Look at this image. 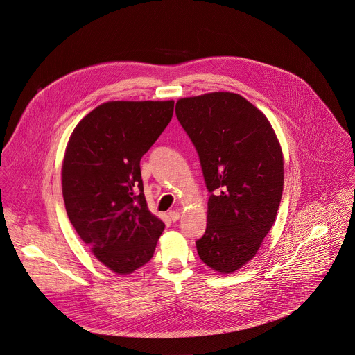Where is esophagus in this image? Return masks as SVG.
<instances>
[{"mask_svg": "<svg viewBox=\"0 0 355 355\" xmlns=\"http://www.w3.org/2000/svg\"><path fill=\"white\" fill-rule=\"evenodd\" d=\"M168 216H170V219H171L173 222H175V220H178V219H180V216H181V215H180L178 211L173 210V211H170V213H168Z\"/></svg>", "mask_w": 355, "mask_h": 355, "instance_id": "1", "label": "esophagus"}]
</instances>
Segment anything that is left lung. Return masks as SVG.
<instances>
[{"mask_svg":"<svg viewBox=\"0 0 355 355\" xmlns=\"http://www.w3.org/2000/svg\"><path fill=\"white\" fill-rule=\"evenodd\" d=\"M175 115L211 193L198 254L215 272L233 273L255 257L275 223L284 185L280 142L268 118L236 93L180 98Z\"/></svg>","mask_w":355,"mask_h":355,"instance_id":"left-lung-1","label":"left lung"}]
</instances>
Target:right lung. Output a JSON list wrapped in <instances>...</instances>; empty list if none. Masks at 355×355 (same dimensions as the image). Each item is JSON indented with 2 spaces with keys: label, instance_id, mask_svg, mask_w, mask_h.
Here are the masks:
<instances>
[{
  "label": "right lung",
  "instance_id": "1",
  "mask_svg": "<svg viewBox=\"0 0 355 355\" xmlns=\"http://www.w3.org/2000/svg\"><path fill=\"white\" fill-rule=\"evenodd\" d=\"M174 101H108L73 129L62 168L67 215L110 270L130 275L153 257L164 223L148 210L140 160L170 123Z\"/></svg>",
  "mask_w": 355,
  "mask_h": 355
}]
</instances>
